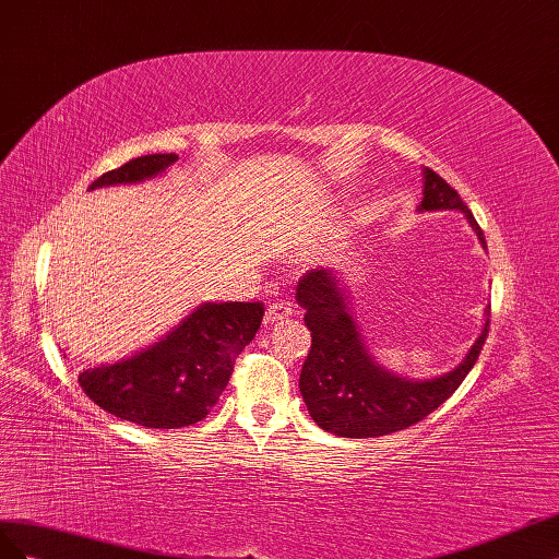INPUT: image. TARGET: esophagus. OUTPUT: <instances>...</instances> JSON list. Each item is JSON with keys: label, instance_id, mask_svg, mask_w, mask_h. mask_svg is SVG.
Here are the masks:
<instances>
[{"label": "esophagus", "instance_id": "34e87169", "mask_svg": "<svg viewBox=\"0 0 559 559\" xmlns=\"http://www.w3.org/2000/svg\"><path fill=\"white\" fill-rule=\"evenodd\" d=\"M293 313H295V309H293L290 301H285V299L274 301V305H269L266 311H264V323L271 325V323H276V321H283V318H288Z\"/></svg>", "mask_w": 559, "mask_h": 559}]
</instances>
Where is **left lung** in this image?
<instances>
[{
    "instance_id": "8db88e82",
    "label": "left lung",
    "mask_w": 559,
    "mask_h": 559,
    "mask_svg": "<svg viewBox=\"0 0 559 559\" xmlns=\"http://www.w3.org/2000/svg\"><path fill=\"white\" fill-rule=\"evenodd\" d=\"M419 211H459L485 243L468 205L436 170L424 168V199ZM297 305L307 311L311 348L299 374V391L311 419L328 433L342 438H379L421 421L461 386L473 370L489 332V313L483 332L454 370L433 379L393 374L372 358L350 316L346 285L340 271L313 269L297 285Z\"/></svg>"
}]
</instances>
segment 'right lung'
<instances>
[{
	"label": "right lung",
	"instance_id": "right-lung-1",
	"mask_svg": "<svg viewBox=\"0 0 559 559\" xmlns=\"http://www.w3.org/2000/svg\"><path fill=\"white\" fill-rule=\"evenodd\" d=\"M178 154L131 158L95 180L91 189L138 185L166 173ZM260 301H203L154 344L117 362L79 374L91 401L123 421L145 428H185L201 421L219 401L236 356L260 330Z\"/></svg>",
	"mask_w": 559,
	"mask_h": 559
}]
</instances>
